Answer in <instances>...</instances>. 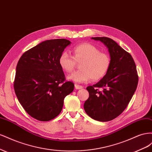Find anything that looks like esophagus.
Here are the masks:
<instances>
[{"mask_svg":"<svg viewBox=\"0 0 152 152\" xmlns=\"http://www.w3.org/2000/svg\"><path fill=\"white\" fill-rule=\"evenodd\" d=\"M75 87L76 89H80L83 88V87H82V86H79V85L76 84H75Z\"/></svg>","mask_w":152,"mask_h":152,"instance_id":"esophagus-1","label":"esophagus"}]
</instances>
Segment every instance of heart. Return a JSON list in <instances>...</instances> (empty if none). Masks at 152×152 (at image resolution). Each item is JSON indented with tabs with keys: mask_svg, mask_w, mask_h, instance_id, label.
Segmentation results:
<instances>
[{
	"mask_svg": "<svg viewBox=\"0 0 152 152\" xmlns=\"http://www.w3.org/2000/svg\"><path fill=\"white\" fill-rule=\"evenodd\" d=\"M73 57L67 52H63L59 58V65L66 73L72 72L76 63H80V70L73 72L67 79L76 83H86L91 79L93 81L102 79L108 72L111 59L109 55L94 45L84 43L77 45L73 50Z\"/></svg>",
	"mask_w": 152,
	"mask_h": 152,
	"instance_id": "heart-1",
	"label": "heart"
}]
</instances>
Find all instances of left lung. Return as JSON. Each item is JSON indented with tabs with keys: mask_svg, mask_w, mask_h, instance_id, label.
Wrapping results in <instances>:
<instances>
[{
	"mask_svg": "<svg viewBox=\"0 0 152 152\" xmlns=\"http://www.w3.org/2000/svg\"><path fill=\"white\" fill-rule=\"evenodd\" d=\"M101 41L108 49L111 64L107 74L98 83L87 87L89 96L85 112L100 122L112 121L121 114L135 93L138 82L136 66L131 55L112 39L91 37ZM98 88H103L100 91Z\"/></svg>",
	"mask_w": 152,
	"mask_h": 152,
	"instance_id": "8db88e82",
	"label": "left lung"
}]
</instances>
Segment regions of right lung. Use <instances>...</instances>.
<instances>
[{
	"label": "right lung",
	"instance_id": "right-lung-1",
	"mask_svg": "<svg viewBox=\"0 0 152 152\" xmlns=\"http://www.w3.org/2000/svg\"><path fill=\"white\" fill-rule=\"evenodd\" d=\"M64 39H50L26 51L18 61L14 88L18 101L31 117L49 121L61 112L64 99L74 89L65 82L59 58L70 45Z\"/></svg>",
	"mask_w": 152,
	"mask_h": 152
}]
</instances>
